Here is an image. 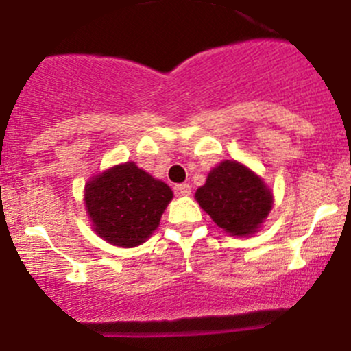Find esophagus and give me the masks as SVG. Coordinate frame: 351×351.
I'll return each mask as SVG.
<instances>
[{"label": "esophagus", "mask_w": 351, "mask_h": 351, "mask_svg": "<svg viewBox=\"0 0 351 351\" xmlns=\"http://www.w3.org/2000/svg\"><path fill=\"white\" fill-rule=\"evenodd\" d=\"M175 195L176 196H189L191 195V186L188 183H181L175 186Z\"/></svg>", "instance_id": "34e87169"}]
</instances>
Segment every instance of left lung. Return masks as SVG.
Here are the masks:
<instances>
[{"label":"left lung","instance_id":"1","mask_svg":"<svg viewBox=\"0 0 351 351\" xmlns=\"http://www.w3.org/2000/svg\"><path fill=\"white\" fill-rule=\"evenodd\" d=\"M199 206L221 229L232 236L254 234L272 209V193L244 165L219 163L209 171L195 195Z\"/></svg>","mask_w":351,"mask_h":351}]
</instances>
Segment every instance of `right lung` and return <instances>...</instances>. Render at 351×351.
<instances>
[{"label": "right lung", "mask_w": 351, "mask_h": 351, "mask_svg": "<svg viewBox=\"0 0 351 351\" xmlns=\"http://www.w3.org/2000/svg\"><path fill=\"white\" fill-rule=\"evenodd\" d=\"M171 188L135 163L117 165L86 184V209L94 231L107 243L135 247L158 228Z\"/></svg>", "instance_id": "add662e5"}]
</instances>
